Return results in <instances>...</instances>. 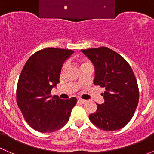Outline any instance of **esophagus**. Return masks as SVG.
<instances>
[{
	"label": "esophagus",
	"instance_id": "1",
	"mask_svg": "<svg viewBox=\"0 0 154 154\" xmlns=\"http://www.w3.org/2000/svg\"><path fill=\"white\" fill-rule=\"evenodd\" d=\"M78 101L81 103H86V101H87V100H84V99H82V98H78Z\"/></svg>",
	"mask_w": 154,
	"mask_h": 154
}]
</instances>
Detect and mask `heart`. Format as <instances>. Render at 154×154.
I'll return each mask as SVG.
<instances>
[{"label":"heart","mask_w":154,"mask_h":154,"mask_svg":"<svg viewBox=\"0 0 154 154\" xmlns=\"http://www.w3.org/2000/svg\"><path fill=\"white\" fill-rule=\"evenodd\" d=\"M88 63H90L88 62V61H83V62L82 63V66L85 65V64H88ZM63 67H64V66H63Z\"/></svg>","instance_id":"heart-1"}]
</instances>
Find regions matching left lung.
Returning <instances> with one entry per match:
<instances>
[{"label":"left lung","instance_id":"1","mask_svg":"<svg viewBox=\"0 0 154 154\" xmlns=\"http://www.w3.org/2000/svg\"><path fill=\"white\" fill-rule=\"evenodd\" d=\"M94 66V84L105 88L104 103L97 104L89 115L91 122L104 131L123 128L137 108L139 91L137 80L126 60L106 47L82 50Z\"/></svg>","mask_w":154,"mask_h":154}]
</instances>
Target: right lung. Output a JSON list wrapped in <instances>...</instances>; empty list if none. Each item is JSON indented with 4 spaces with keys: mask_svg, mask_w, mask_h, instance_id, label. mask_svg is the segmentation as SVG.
<instances>
[{
    "mask_svg": "<svg viewBox=\"0 0 154 154\" xmlns=\"http://www.w3.org/2000/svg\"><path fill=\"white\" fill-rule=\"evenodd\" d=\"M74 51L48 48L29 57L21 72L17 102L26 122L40 132L60 129L69 119L77 99L62 100L51 91L60 82L61 69Z\"/></svg>",
    "mask_w": 154,
    "mask_h": 154,
    "instance_id": "right-lung-1",
    "label": "right lung"
}]
</instances>
